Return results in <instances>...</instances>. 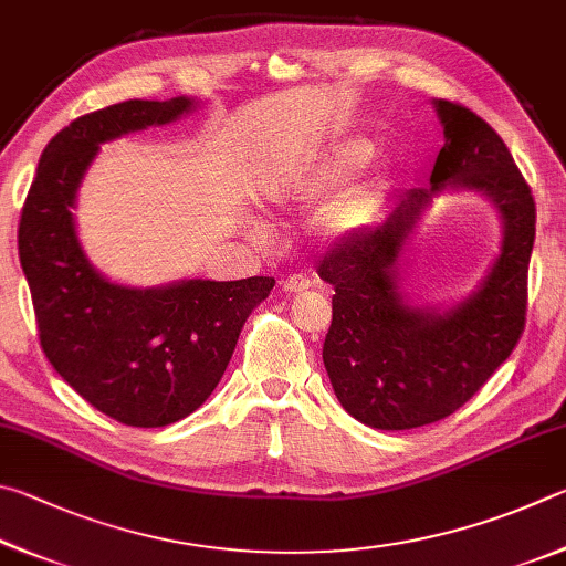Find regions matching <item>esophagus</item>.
Listing matches in <instances>:
<instances>
[{"label":"esophagus","instance_id":"obj_1","mask_svg":"<svg viewBox=\"0 0 566 566\" xmlns=\"http://www.w3.org/2000/svg\"><path fill=\"white\" fill-rule=\"evenodd\" d=\"M308 289H311V281L305 275H291V277H285V281H283L285 293H303Z\"/></svg>","mask_w":566,"mask_h":566}]
</instances>
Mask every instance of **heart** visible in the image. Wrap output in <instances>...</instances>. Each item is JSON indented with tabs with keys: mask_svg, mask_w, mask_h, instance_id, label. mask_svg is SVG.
<instances>
[{
	"mask_svg": "<svg viewBox=\"0 0 566 566\" xmlns=\"http://www.w3.org/2000/svg\"><path fill=\"white\" fill-rule=\"evenodd\" d=\"M375 154H378V146L365 136H350L333 142L303 171L293 176L289 191L295 198H318L338 191V188L353 184L373 164ZM392 186L395 176L388 168L373 174L368 181L353 188L348 196L340 198L331 208L323 223L325 233L331 238H345L368 228L382 211Z\"/></svg>",
	"mask_w": 566,
	"mask_h": 566,
	"instance_id": "b5f03b06",
	"label": "heart"
}]
</instances>
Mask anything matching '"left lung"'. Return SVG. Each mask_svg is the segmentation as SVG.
Masks as SVG:
<instances>
[{
    "mask_svg": "<svg viewBox=\"0 0 566 566\" xmlns=\"http://www.w3.org/2000/svg\"><path fill=\"white\" fill-rule=\"evenodd\" d=\"M444 146L430 186L410 188L385 221L323 258L335 289L323 363L335 395L375 430H412L460 410L510 358L524 331L534 198L497 132L460 104L434 98ZM444 190H472L501 213V253L468 300L415 304L403 265L423 211Z\"/></svg>",
    "mask_w": 566,
    "mask_h": 566,
    "instance_id": "left-lung-1",
    "label": "left lung"
}]
</instances>
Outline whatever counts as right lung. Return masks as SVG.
<instances>
[{"instance_id": "right-lung-1", "label": "right lung", "mask_w": 566, "mask_h": 566, "mask_svg": "<svg viewBox=\"0 0 566 566\" xmlns=\"http://www.w3.org/2000/svg\"><path fill=\"white\" fill-rule=\"evenodd\" d=\"M196 98L122 102L78 116L46 144L19 221V263L42 350L98 412L164 428L201 408L273 277H184L156 289L108 281L88 261L72 208L98 146L191 114Z\"/></svg>"}]
</instances>
